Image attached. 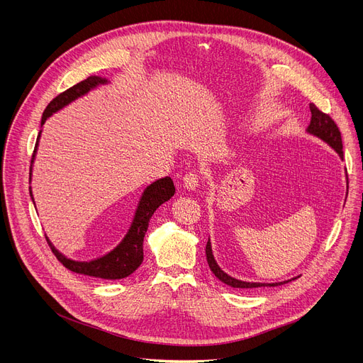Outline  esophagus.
<instances>
[{"instance_id":"obj_1","label":"esophagus","mask_w":363,"mask_h":363,"mask_svg":"<svg viewBox=\"0 0 363 363\" xmlns=\"http://www.w3.org/2000/svg\"><path fill=\"white\" fill-rule=\"evenodd\" d=\"M184 186L188 189V191H196L199 182H200V175L197 172H188V174L184 175Z\"/></svg>"}]
</instances>
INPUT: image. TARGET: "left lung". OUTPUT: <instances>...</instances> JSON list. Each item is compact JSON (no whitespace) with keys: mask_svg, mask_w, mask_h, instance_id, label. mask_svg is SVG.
<instances>
[{"mask_svg":"<svg viewBox=\"0 0 363 363\" xmlns=\"http://www.w3.org/2000/svg\"><path fill=\"white\" fill-rule=\"evenodd\" d=\"M311 113H312V118H311V123L306 129L308 133L311 135L322 140L323 143H327L331 148H334V151L340 156V159H342V143H341V133L335 125V122L328 116V114L322 113L315 104L309 106ZM206 259L208 263V268L215 274V277L222 281L223 284L230 285L233 289H257V287H277V285H282V284H287L289 281H282V282H247V281H241L237 278H233L231 275H228L226 272H223L219 264L216 263L213 253H212V244H211V238L207 240V245H206Z\"/></svg>","mask_w":363,"mask_h":363,"instance_id":"left-lung-1","label":"left lung"}]
</instances>
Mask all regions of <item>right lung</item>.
<instances>
[{"instance_id":"add662e5","label":"right lung","mask_w":363,"mask_h":363,"mask_svg":"<svg viewBox=\"0 0 363 363\" xmlns=\"http://www.w3.org/2000/svg\"><path fill=\"white\" fill-rule=\"evenodd\" d=\"M104 84H108V81L106 78H101V76H89V78H86L85 81L76 84L72 88H69L67 91L57 95V97L44 110L41 126L45 123V121L50 116H52L54 113L69 106L72 101L84 97V95L88 94L91 89L97 88L99 85H104ZM41 132L43 130H40V133H38V138H36L35 150H33L32 160H30L32 164L35 162L38 141H40ZM32 164H30L29 182L32 179ZM29 194L33 201L30 188H29ZM174 194H175V185H174V181H172L169 177L157 179L152 184H150L144 189V193L138 201L135 215H133L132 223L129 226L126 235L122 238V241L116 247H114L113 250H110L108 253H106L101 257L92 259L88 262L72 260L57 250L52 245V242L48 240V237H47V242L50 244L55 257L59 259V262L63 263L65 268H67L72 272L88 275V277H95V278H103V279L126 278L130 274L135 272L140 268V264L143 263V259H144L143 242H144V235L147 233L148 222H150L152 213L157 211L159 206H162L163 203H166L167 200L174 197Z\"/></svg>"}]
</instances>
